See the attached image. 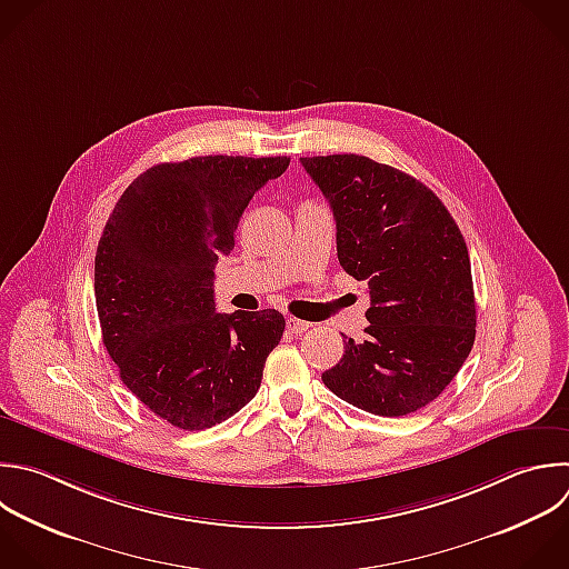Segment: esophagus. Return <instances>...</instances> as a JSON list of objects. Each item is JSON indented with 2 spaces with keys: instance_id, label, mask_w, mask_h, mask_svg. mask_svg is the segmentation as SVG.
<instances>
[{
  "instance_id": "esophagus-1",
  "label": "esophagus",
  "mask_w": 569,
  "mask_h": 569,
  "mask_svg": "<svg viewBox=\"0 0 569 569\" xmlns=\"http://www.w3.org/2000/svg\"><path fill=\"white\" fill-rule=\"evenodd\" d=\"M287 329H289L291 333L300 336V333H305V331H309V329H311V322H307V320H300V318H293V316H289V318H287Z\"/></svg>"
}]
</instances>
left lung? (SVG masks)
<instances>
[{"label": "left lung", "mask_w": 569, "mask_h": 569, "mask_svg": "<svg viewBox=\"0 0 569 569\" xmlns=\"http://www.w3.org/2000/svg\"><path fill=\"white\" fill-rule=\"evenodd\" d=\"M329 200L342 269L369 284L362 342L322 382L376 416H407L453 380L476 338L467 244L416 178L365 156L300 158Z\"/></svg>", "instance_id": "obj_1"}]
</instances>
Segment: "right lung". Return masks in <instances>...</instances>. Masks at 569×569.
<instances>
[{
  "instance_id": "1",
  "label": "right lung",
  "mask_w": 569,
  "mask_h": 569,
  "mask_svg": "<svg viewBox=\"0 0 569 569\" xmlns=\"http://www.w3.org/2000/svg\"><path fill=\"white\" fill-rule=\"evenodd\" d=\"M289 158L204 156L151 167L118 200L96 253L102 340L156 416L207 429L260 389L284 331L276 309L216 313L213 269L238 222Z\"/></svg>"
}]
</instances>
